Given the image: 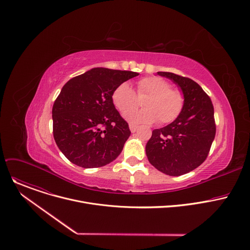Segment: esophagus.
I'll return each mask as SVG.
<instances>
[{"label":"esophagus","instance_id":"esophagus-1","mask_svg":"<svg viewBox=\"0 0 250 250\" xmlns=\"http://www.w3.org/2000/svg\"><path fill=\"white\" fill-rule=\"evenodd\" d=\"M129 129L131 132H135L137 129V125H135L133 124H129Z\"/></svg>","mask_w":250,"mask_h":250}]
</instances>
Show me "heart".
I'll return each instance as SVG.
<instances>
[{
    "label": "heart",
    "mask_w": 250,
    "mask_h": 250,
    "mask_svg": "<svg viewBox=\"0 0 250 250\" xmlns=\"http://www.w3.org/2000/svg\"><path fill=\"white\" fill-rule=\"evenodd\" d=\"M137 96L142 100L141 110H131L137 104L134 91L127 83H122L113 91L112 101L114 105L123 113L124 117L130 124H169L174 122L183 111L185 97L183 93L171 88V84L157 76L140 79L136 84ZM131 111H129V110Z\"/></svg>",
    "instance_id": "1"
}]
</instances>
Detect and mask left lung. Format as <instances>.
<instances>
[{"mask_svg": "<svg viewBox=\"0 0 250 250\" xmlns=\"http://www.w3.org/2000/svg\"><path fill=\"white\" fill-rule=\"evenodd\" d=\"M179 86L185 97L180 116L154 129L146 146L149 162L170 176H180L199 167L208 157L216 135L213 105L202 87L190 78L157 72Z\"/></svg>", "mask_w": 250, "mask_h": 250, "instance_id": "8db88e82", "label": "left lung"}]
</instances>
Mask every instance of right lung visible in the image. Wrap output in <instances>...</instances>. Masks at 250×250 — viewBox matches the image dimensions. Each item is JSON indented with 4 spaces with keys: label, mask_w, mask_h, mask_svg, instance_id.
<instances>
[{
    "label": "right lung",
    "mask_w": 250,
    "mask_h": 250,
    "mask_svg": "<svg viewBox=\"0 0 250 250\" xmlns=\"http://www.w3.org/2000/svg\"><path fill=\"white\" fill-rule=\"evenodd\" d=\"M137 75L132 71L98 67L63 86L52 108L53 136L69 161L97 168L121 154L130 130L115 108L112 94Z\"/></svg>",
    "instance_id": "add662e5"
}]
</instances>
